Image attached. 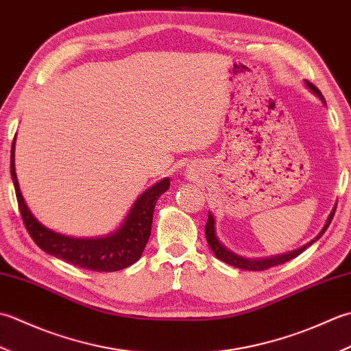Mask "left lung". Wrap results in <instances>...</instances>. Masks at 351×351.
I'll list each match as a JSON object with an SVG mask.
<instances>
[{
  "mask_svg": "<svg viewBox=\"0 0 351 351\" xmlns=\"http://www.w3.org/2000/svg\"><path fill=\"white\" fill-rule=\"evenodd\" d=\"M304 84L307 86V88L311 89V92H313L321 101H324V97L321 95V92L318 88H315L312 83L309 82H304ZM335 210H336V206L332 209L330 215L327 217V221L324 227L321 228V232L313 238L312 241L307 242V244H304L303 247L300 248H295L292 250V252H288V253H283V254H276V256H269V257H259V259H250V257H242L239 254L233 253L232 250H228L223 242L219 241L218 234H217V223H215V218H213L212 212H209V217H207V223H206V239H207V244H209L210 250L213 252V254H215L219 261H223L226 263H228V265L232 267H236L239 269H247V271H263V269H268V268H273V267H277L280 265V263H285L288 262L291 259H294V257H297L298 254H302L306 248H309L313 242L318 241L321 236H323V233L327 230L328 224L332 223V218L335 215Z\"/></svg>",
  "mask_w": 351,
  "mask_h": 351,
  "instance_id": "obj_1",
  "label": "left lung"
}]
</instances>
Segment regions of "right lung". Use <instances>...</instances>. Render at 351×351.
<instances>
[{"instance_id":"add662e5","label":"right lung","mask_w":351,"mask_h":351,"mask_svg":"<svg viewBox=\"0 0 351 351\" xmlns=\"http://www.w3.org/2000/svg\"><path fill=\"white\" fill-rule=\"evenodd\" d=\"M15 144L16 136L12 144L10 154V174L15 186L19 212L24 224L33 241L45 253L59 257L68 263L84 269L98 271V273H112L133 265L139 261L144 248L152 234L153 212L157 199L169 189V178L165 177L149 186L147 191L136 198L130 212L127 213L123 223L109 234L97 238H74L57 233L45 227L36 218L21 192L16 169H15Z\"/></svg>"}]
</instances>
